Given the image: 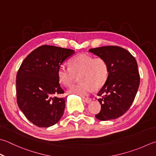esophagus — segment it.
<instances>
[{"label": "esophagus", "mask_w": 156, "mask_h": 156, "mask_svg": "<svg viewBox=\"0 0 156 156\" xmlns=\"http://www.w3.org/2000/svg\"><path fill=\"white\" fill-rule=\"evenodd\" d=\"M84 101L87 103H89L91 102V101H92V99H91L90 98H88V97H87V98H84Z\"/></svg>", "instance_id": "34e87169"}]
</instances>
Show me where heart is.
Returning <instances> with one entry per match:
<instances>
[{"label":"heart","instance_id":"1","mask_svg":"<svg viewBox=\"0 0 156 156\" xmlns=\"http://www.w3.org/2000/svg\"><path fill=\"white\" fill-rule=\"evenodd\" d=\"M79 76L80 83L69 90L71 94L84 97L103 86L108 76V64L103 57H94L81 54L70 61L69 68L59 66L57 77L59 82L66 87H72Z\"/></svg>","mask_w":156,"mask_h":156}]
</instances>
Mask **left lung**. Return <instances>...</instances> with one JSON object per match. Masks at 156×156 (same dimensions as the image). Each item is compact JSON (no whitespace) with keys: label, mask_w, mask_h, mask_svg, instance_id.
Masks as SVG:
<instances>
[{"label":"left lung","mask_w":156,"mask_h":156,"mask_svg":"<svg viewBox=\"0 0 156 156\" xmlns=\"http://www.w3.org/2000/svg\"><path fill=\"white\" fill-rule=\"evenodd\" d=\"M88 51L103 57L108 64V78L97 94L101 108L95 117L102 121L116 119L129 110L138 90L140 75L136 61L130 52L118 46Z\"/></svg>","instance_id":"1"}]
</instances>
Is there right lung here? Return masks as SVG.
I'll return each instance as SVG.
<instances>
[{
  "label": "right lung",
  "instance_id": "1",
  "mask_svg": "<svg viewBox=\"0 0 156 156\" xmlns=\"http://www.w3.org/2000/svg\"><path fill=\"white\" fill-rule=\"evenodd\" d=\"M74 53L68 48L42 45L21 63L16 76L17 102L27 120L38 127H49L62 117L66 99L57 77L62 63Z\"/></svg>",
  "mask_w": 156,
  "mask_h": 156
}]
</instances>
